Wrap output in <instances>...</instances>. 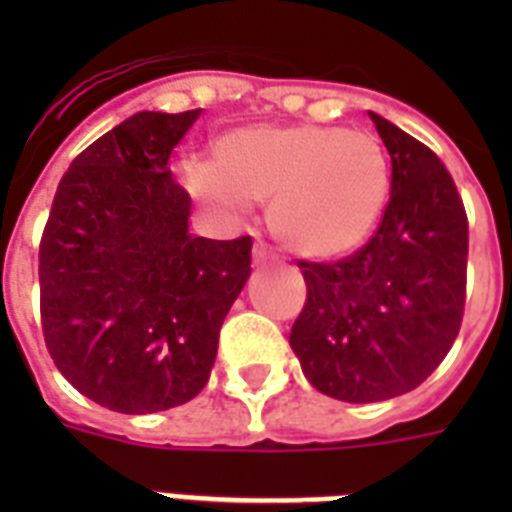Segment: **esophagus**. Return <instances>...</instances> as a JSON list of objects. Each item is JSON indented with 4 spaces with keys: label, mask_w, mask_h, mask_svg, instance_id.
<instances>
[{
    "label": "esophagus",
    "mask_w": 512,
    "mask_h": 512,
    "mask_svg": "<svg viewBox=\"0 0 512 512\" xmlns=\"http://www.w3.org/2000/svg\"><path fill=\"white\" fill-rule=\"evenodd\" d=\"M252 260H255V265L268 263V260H271V252H268L265 244H255V247H252Z\"/></svg>",
    "instance_id": "1"
}]
</instances>
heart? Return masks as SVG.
<instances>
[{"mask_svg":"<svg viewBox=\"0 0 512 512\" xmlns=\"http://www.w3.org/2000/svg\"><path fill=\"white\" fill-rule=\"evenodd\" d=\"M183 185L217 217L268 201V225L303 257L345 255L374 231L390 193V164L369 130L327 124L244 127L215 146L212 164L185 162Z\"/></svg>","mask_w":512,"mask_h":512,"instance_id":"heart-1","label":"heart"}]
</instances>
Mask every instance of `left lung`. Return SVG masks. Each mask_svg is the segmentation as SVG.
<instances>
[{"label":"left lung","instance_id":"8db88e82","mask_svg":"<svg viewBox=\"0 0 512 512\" xmlns=\"http://www.w3.org/2000/svg\"><path fill=\"white\" fill-rule=\"evenodd\" d=\"M372 116L390 154V199L364 247L297 260L308 297L289 345L313 388L350 404L409 393L457 340L468 284V215L444 162Z\"/></svg>","mask_w":512,"mask_h":512}]
</instances>
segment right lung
I'll return each instance as SVG.
<instances>
[{"mask_svg":"<svg viewBox=\"0 0 512 512\" xmlns=\"http://www.w3.org/2000/svg\"><path fill=\"white\" fill-rule=\"evenodd\" d=\"M140 111L76 156L39 244L42 332L60 374L122 414L199 396L247 284L252 239L188 233L172 148L199 119Z\"/></svg>","mask_w":512,"mask_h":512,"instance_id":"1","label":"right lung"}]
</instances>
